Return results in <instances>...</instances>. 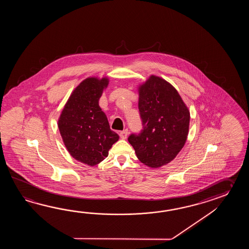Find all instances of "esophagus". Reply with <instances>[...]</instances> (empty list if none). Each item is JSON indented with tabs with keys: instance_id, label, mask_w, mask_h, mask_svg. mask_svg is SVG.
<instances>
[{
	"instance_id": "1",
	"label": "esophagus",
	"mask_w": 249,
	"mask_h": 249,
	"mask_svg": "<svg viewBox=\"0 0 249 249\" xmlns=\"http://www.w3.org/2000/svg\"><path fill=\"white\" fill-rule=\"evenodd\" d=\"M119 135H120L121 139H123V140H125L127 138V135H128V131H127V130H124L122 132H120Z\"/></svg>"
}]
</instances>
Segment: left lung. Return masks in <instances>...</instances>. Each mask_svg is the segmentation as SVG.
I'll use <instances>...</instances> for the list:
<instances>
[{"label": "left lung", "instance_id": "8db88e82", "mask_svg": "<svg viewBox=\"0 0 249 249\" xmlns=\"http://www.w3.org/2000/svg\"><path fill=\"white\" fill-rule=\"evenodd\" d=\"M141 134L128 142L138 159L150 168L169 164L185 145L191 114L179 92L166 80L151 74L138 86Z\"/></svg>", "mask_w": 249, "mask_h": 249}]
</instances>
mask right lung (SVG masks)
Listing matches in <instances>:
<instances>
[{
    "instance_id": "obj_1",
    "label": "right lung",
    "mask_w": 249,
    "mask_h": 249,
    "mask_svg": "<svg viewBox=\"0 0 249 249\" xmlns=\"http://www.w3.org/2000/svg\"><path fill=\"white\" fill-rule=\"evenodd\" d=\"M108 83L107 76L83 80L69 96L58 119V130L69 153L90 166L106 159L112 145L119 140L99 105Z\"/></svg>"
}]
</instances>
